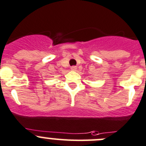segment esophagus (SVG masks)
Listing matches in <instances>:
<instances>
[{"label":"esophagus","instance_id":"34e87169","mask_svg":"<svg viewBox=\"0 0 146 146\" xmlns=\"http://www.w3.org/2000/svg\"><path fill=\"white\" fill-rule=\"evenodd\" d=\"M70 69H71V70H73V71H76V70H77V67L76 66H71V68H70Z\"/></svg>","mask_w":146,"mask_h":146}]
</instances>
